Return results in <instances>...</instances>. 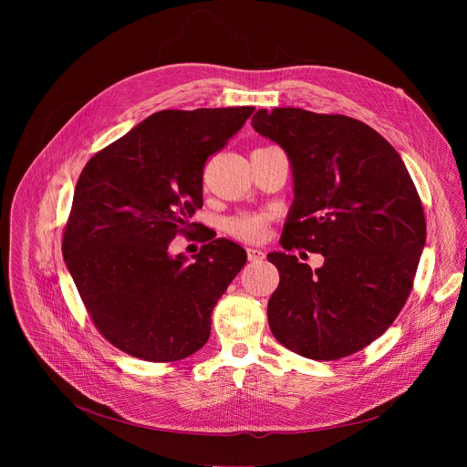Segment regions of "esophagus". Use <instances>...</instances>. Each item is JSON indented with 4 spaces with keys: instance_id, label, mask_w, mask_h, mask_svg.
<instances>
[{
    "instance_id": "esophagus-1",
    "label": "esophagus",
    "mask_w": 467,
    "mask_h": 467,
    "mask_svg": "<svg viewBox=\"0 0 467 467\" xmlns=\"http://www.w3.org/2000/svg\"><path fill=\"white\" fill-rule=\"evenodd\" d=\"M247 258L253 260V262H260V260L265 258V253L256 249V247H247Z\"/></svg>"
}]
</instances>
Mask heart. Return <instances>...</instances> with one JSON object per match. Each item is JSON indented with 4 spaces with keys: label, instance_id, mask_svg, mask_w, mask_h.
Listing matches in <instances>:
<instances>
[{
    "label": "heart",
    "instance_id": "heart-1",
    "mask_svg": "<svg viewBox=\"0 0 467 467\" xmlns=\"http://www.w3.org/2000/svg\"><path fill=\"white\" fill-rule=\"evenodd\" d=\"M270 216L265 213H240L223 222V229L227 234L244 240V242H258L268 233Z\"/></svg>",
    "mask_w": 467,
    "mask_h": 467
}]
</instances>
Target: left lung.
<instances>
[{
	"mask_svg": "<svg viewBox=\"0 0 467 467\" xmlns=\"http://www.w3.org/2000/svg\"><path fill=\"white\" fill-rule=\"evenodd\" d=\"M251 125L292 166L281 245L325 256L312 272L296 254H268L281 275L270 328L301 357H349L382 335L412 290L427 238L418 190L401 155L360 119L277 107L256 110Z\"/></svg>",
	"mask_w": 467,
	"mask_h": 467,
	"instance_id": "8db88e82",
	"label": "left lung"
}]
</instances>
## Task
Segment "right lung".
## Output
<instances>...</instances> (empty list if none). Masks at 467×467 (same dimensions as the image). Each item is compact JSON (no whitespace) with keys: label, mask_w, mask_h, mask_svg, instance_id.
Wrapping results in <instances>:
<instances>
[{"label":"right lung","mask_w":467,"mask_h":467,"mask_svg":"<svg viewBox=\"0 0 467 467\" xmlns=\"http://www.w3.org/2000/svg\"><path fill=\"white\" fill-rule=\"evenodd\" d=\"M253 107L161 110L96 153L76 186L62 256L101 335L150 362L202 349L211 314L247 260L216 238L171 256L170 242L203 207V166Z\"/></svg>","instance_id":"obj_1"}]
</instances>
